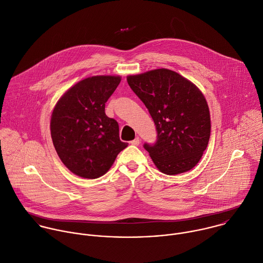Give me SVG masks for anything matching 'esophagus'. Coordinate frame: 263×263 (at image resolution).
<instances>
[{
  "instance_id": "1",
  "label": "esophagus",
  "mask_w": 263,
  "mask_h": 263,
  "mask_svg": "<svg viewBox=\"0 0 263 263\" xmlns=\"http://www.w3.org/2000/svg\"><path fill=\"white\" fill-rule=\"evenodd\" d=\"M132 145H139V143H140V139H139V137H136L134 140H132L131 142H130Z\"/></svg>"
}]
</instances>
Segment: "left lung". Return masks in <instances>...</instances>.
Here are the masks:
<instances>
[{"mask_svg": "<svg viewBox=\"0 0 263 263\" xmlns=\"http://www.w3.org/2000/svg\"><path fill=\"white\" fill-rule=\"evenodd\" d=\"M127 82L156 124L158 140L153 146L144 144V148L158 170L167 175L192 170L210 138V110L203 92L167 68L129 74Z\"/></svg>", "mask_w": 263, "mask_h": 263, "instance_id": "left-lung-1", "label": "left lung"}]
</instances>
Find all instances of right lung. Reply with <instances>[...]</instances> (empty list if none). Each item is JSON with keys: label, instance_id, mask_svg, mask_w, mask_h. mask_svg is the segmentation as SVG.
<instances>
[{"label": "right lung", "instance_id": "right-lung-1", "mask_svg": "<svg viewBox=\"0 0 263 263\" xmlns=\"http://www.w3.org/2000/svg\"><path fill=\"white\" fill-rule=\"evenodd\" d=\"M122 80L101 74L81 80L56 102L50 121L55 151L74 175L95 179L112 166L128 146L119 136V125L105 115V102Z\"/></svg>", "mask_w": 263, "mask_h": 263}]
</instances>
